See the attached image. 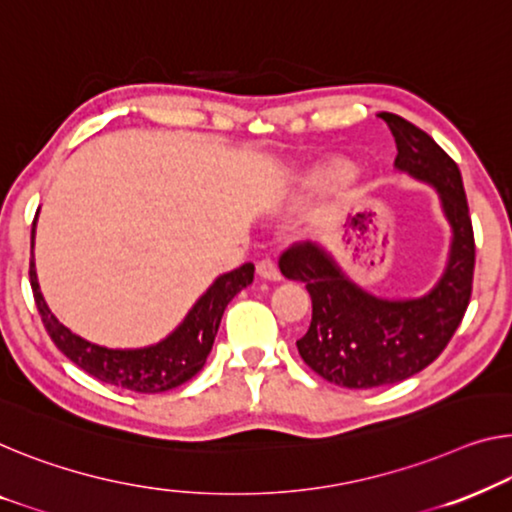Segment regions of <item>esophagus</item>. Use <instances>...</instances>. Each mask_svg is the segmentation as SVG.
I'll list each match as a JSON object with an SVG mask.
<instances>
[{"label": "esophagus", "instance_id": "esophagus-1", "mask_svg": "<svg viewBox=\"0 0 512 512\" xmlns=\"http://www.w3.org/2000/svg\"><path fill=\"white\" fill-rule=\"evenodd\" d=\"M255 271H257V276L264 278V280H280L282 278L273 259H259Z\"/></svg>", "mask_w": 512, "mask_h": 512}]
</instances>
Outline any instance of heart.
<instances>
[{
	"label": "heart",
	"mask_w": 512,
	"mask_h": 512,
	"mask_svg": "<svg viewBox=\"0 0 512 512\" xmlns=\"http://www.w3.org/2000/svg\"><path fill=\"white\" fill-rule=\"evenodd\" d=\"M352 174H354V165L349 163V160L331 158L326 160V163H319L312 167V170L305 172L299 181V188L305 195H315V193H322V190L338 186L342 181L352 179Z\"/></svg>",
	"instance_id": "obj_1"
}]
</instances>
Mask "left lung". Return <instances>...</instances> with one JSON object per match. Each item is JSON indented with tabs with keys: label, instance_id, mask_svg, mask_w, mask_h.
Returning a JSON list of instances; mask_svg holds the SVG:
<instances>
[{
	"label": "left lung",
	"instance_id": "left-lung-1",
	"mask_svg": "<svg viewBox=\"0 0 512 512\" xmlns=\"http://www.w3.org/2000/svg\"><path fill=\"white\" fill-rule=\"evenodd\" d=\"M379 117L398 144L395 170L437 190L451 248L441 278L418 299L365 292L317 243L282 253V276L303 282L312 299L310 329L296 340L299 354L319 377L345 388L398 384L425 370L460 326L474 282L476 246L460 167L411 121L391 112Z\"/></svg>",
	"mask_w": 512,
	"mask_h": 512
}]
</instances>
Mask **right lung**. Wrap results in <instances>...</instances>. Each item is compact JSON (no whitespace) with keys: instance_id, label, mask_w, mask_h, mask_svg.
I'll use <instances>...</instances> for the list:
<instances>
[{"instance_id":"obj_1","label":"right lung","mask_w":512,"mask_h":512,"mask_svg":"<svg viewBox=\"0 0 512 512\" xmlns=\"http://www.w3.org/2000/svg\"><path fill=\"white\" fill-rule=\"evenodd\" d=\"M255 266L243 264L239 269L223 273L213 280V285L195 301L183 322L167 338L156 345L137 349H110L96 342L80 338L78 333L66 329L45 303L38 285L34 266V230H32V266L29 280L36 299V308L41 312L43 326L55 342L57 349L66 358L89 372L91 377L105 384L121 386L135 393H163L181 386L183 381L193 379L204 368L207 356L216 340L223 312L243 287L253 282Z\"/></svg>"}]
</instances>
